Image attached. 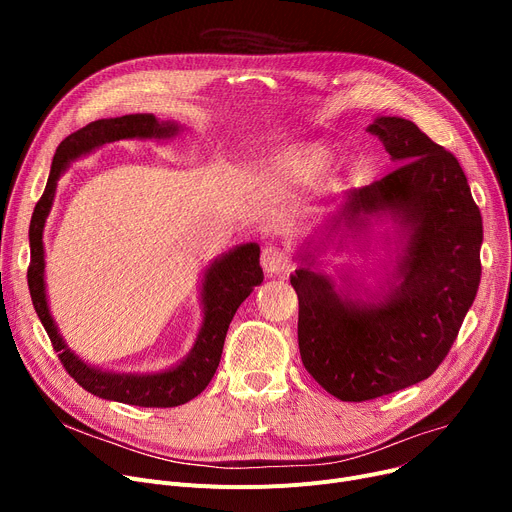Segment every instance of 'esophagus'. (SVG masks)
I'll return each mask as SVG.
<instances>
[{"instance_id":"34e87169","label":"esophagus","mask_w":512,"mask_h":512,"mask_svg":"<svg viewBox=\"0 0 512 512\" xmlns=\"http://www.w3.org/2000/svg\"><path fill=\"white\" fill-rule=\"evenodd\" d=\"M261 265H263V270L270 274V276H278V274H282L286 270L288 257L278 247H265L263 253H261Z\"/></svg>"}]
</instances>
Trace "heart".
I'll return each instance as SVG.
<instances>
[{"label": "heart", "mask_w": 512, "mask_h": 512, "mask_svg": "<svg viewBox=\"0 0 512 512\" xmlns=\"http://www.w3.org/2000/svg\"><path fill=\"white\" fill-rule=\"evenodd\" d=\"M332 149L321 141L292 143L253 168L259 182L276 188H297L309 184L330 161Z\"/></svg>", "instance_id": "heart-1"}]
</instances>
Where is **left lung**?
<instances>
[{"mask_svg": "<svg viewBox=\"0 0 512 512\" xmlns=\"http://www.w3.org/2000/svg\"><path fill=\"white\" fill-rule=\"evenodd\" d=\"M367 130L398 168L346 193L294 253L299 267L290 276L303 365L346 402L427 380L456 340L481 278V213L456 157L405 118L378 116ZM373 223L387 224L378 281L320 270L330 244L360 245Z\"/></svg>", "mask_w": 512, "mask_h": 512, "instance_id": "obj_1", "label": "left lung"}]
</instances>
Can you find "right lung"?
<instances>
[{"mask_svg": "<svg viewBox=\"0 0 512 512\" xmlns=\"http://www.w3.org/2000/svg\"><path fill=\"white\" fill-rule=\"evenodd\" d=\"M182 130L184 128L174 120H159L153 114H128L120 118H101L72 132L53 155L45 193L35 205L29 228L31 299L62 365L87 392L134 407H178L207 388L215 369L220 365L226 332L236 309L255 290V286L263 282L259 245L257 242H242L228 253L215 257L203 270L199 286L203 321L195 344L186 357L161 371L124 373L103 369L80 359L60 334L56 319H53L49 309L45 288L43 230L53 207V199H56L58 180L70 168L72 161L91 155L95 149L107 143L132 139L159 143L174 139Z\"/></svg>", "mask_w": 512, "mask_h": 512, "instance_id": "add662e5", "label": "right lung"}]
</instances>
